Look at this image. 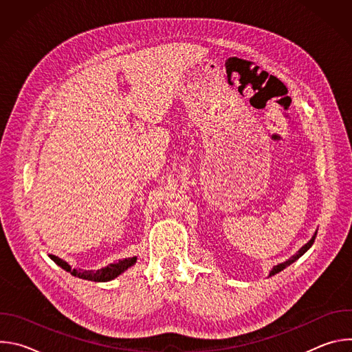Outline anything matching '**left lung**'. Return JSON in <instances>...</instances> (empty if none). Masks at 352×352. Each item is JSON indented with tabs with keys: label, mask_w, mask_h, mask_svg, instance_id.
<instances>
[{
	"label": "left lung",
	"mask_w": 352,
	"mask_h": 352,
	"mask_svg": "<svg viewBox=\"0 0 352 352\" xmlns=\"http://www.w3.org/2000/svg\"><path fill=\"white\" fill-rule=\"evenodd\" d=\"M316 234H318V231L314 234V236L309 239V242H307L302 248H300L299 250H298V252L294 255V256H291L288 261H285L284 263H280V265H277V266H274L273 269H272V272L269 273V277H272V276H274V274H277L278 272H281V270H284L287 266H289L291 263H294L295 261H298L300 256H302L305 252H307V250L312 246V243L315 242V238H316Z\"/></svg>",
	"instance_id": "obj_1"
}]
</instances>
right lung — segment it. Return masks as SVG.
I'll return each instance as SVG.
<instances>
[{"instance_id": "obj_1", "label": "right lung", "mask_w": 352, "mask_h": 352, "mask_svg": "<svg viewBox=\"0 0 352 352\" xmlns=\"http://www.w3.org/2000/svg\"><path fill=\"white\" fill-rule=\"evenodd\" d=\"M50 259L54 261L60 267H63L64 270H67L68 273H71L75 277L83 278V280H89V281H97V283H106L110 280H114L116 277H118L121 273H124L128 267L133 266L136 263V256L133 258H126L122 261H118L117 263H111L107 267L98 269V270H78V269H72L65 261L60 259L56 255H48Z\"/></svg>"}]
</instances>
